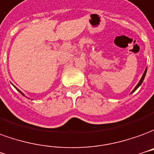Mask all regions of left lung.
I'll use <instances>...</instances> for the list:
<instances>
[{
    "instance_id": "1",
    "label": "left lung",
    "mask_w": 154,
    "mask_h": 154,
    "mask_svg": "<svg viewBox=\"0 0 154 154\" xmlns=\"http://www.w3.org/2000/svg\"><path fill=\"white\" fill-rule=\"evenodd\" d=\"M146 73H147V68H146V69H145V71H144V73H143V76H142L141 79L139 80V82H138V85H136V87H135L134 89H133V91H132V92H131V94H132V93L134 92L135 90L138 89L139 86L141 85L142 83H143V79H144V78H145V75H146Z\"/></svg>"
}]
</instances>
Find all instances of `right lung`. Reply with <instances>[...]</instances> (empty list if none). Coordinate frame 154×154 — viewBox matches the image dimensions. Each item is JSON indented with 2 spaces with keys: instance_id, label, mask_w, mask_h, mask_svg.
<instances>
[{
  "instance_id": "add662e5",
  "label": "right lung",
  "mask_w": 154,
  "mask_h": 154,
  "mask_svg": "<svg viewBox=\"0 0 154 154\" xmlns=\"http://www.w3.org/2000/svg\"><path fill=\"white\" fill-rule=\"evenodd\" d=\"M15 88H16V87H15ZM16 89H17V91H19V92H20V94H22L23 96H24V95H25V94H23V93H22V92H21V91H20V89H17V88H16Z\"/></svg>"
}]
</instances>
